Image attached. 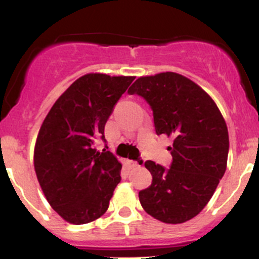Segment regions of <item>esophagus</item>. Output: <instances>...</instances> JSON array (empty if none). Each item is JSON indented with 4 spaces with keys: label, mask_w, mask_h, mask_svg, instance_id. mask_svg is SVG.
Returning <instances> with one entry per match:
<instances>
[{
    "label": "esophagus",
    "mask_w": 259,
    "mask_h": 259,
    "mask_svg": "<svg viewBox=\"0 0 259 259\" xmlns=\"http://www.w3.org/2000/svg\"><path fill=\"white\" fill-rule=\"evenodd\" d=\"M143 162V161H141ZM126 163L129 164V167H132V168H135V167H140V163H139L138 161H133V160H127Z\"/></svg>",
    "instance_id": "obj_1"
}]
</instances>
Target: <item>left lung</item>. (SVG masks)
Returning <instances> with one entry per match:
<instances>
[{
	"label": "left lung",
	"mask_w": 259,
	"mask_h": 259,
	"mask_svg": "<svg viewBox=\"0 0 259 259\" xmlns=\"http://www.w3.org/2000/svg\"><path fill=\"white\" fill-rule=\"evenodd\" d=\"M127 93L151 107L156 134L173 138L169 168L145 162L152 183L139 192L141 206L162 223H186L208 204L226 171L225 120L208 93L180 73L140 77Z\"/></svg>",
	"instance_id": "8db88e82"
}]
</instances>
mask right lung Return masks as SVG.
Instances as JSON below:
<instances>
[{
    "instance_id": "add662e5",
    "label": "right lung",
    "mask_w": 259,
    "mask_h": 259,
    "mask_svg": "<svg viewBox=\"0 0 259 259\" xmlns=\"http://www.w3.org/2000/svg\"><path fill=\"white\" fill-rule=\"evenodd\" d=\"M135 77L87 73L59 97L42 121L34 168L51 208L67 223L82 225L101 218L120 182L121 163L106 149L104 126Z\"/></svg>"
}]
</instances>
